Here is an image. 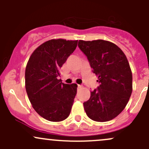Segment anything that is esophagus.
<instances>
[{
	"label": "esophagus",
	"mask_w": 149,
	"mask_h": 149,
	"mask_svg": "<svg viewBox=\"0 0 149 149\" xmlns=\"http://www.w3.org/2000/svg\"><path fill=\"white\" fill-rule=\"evenodd\" d=\"M81 86H82L81 85H80V84H78V87H79V88H81Z\"/></svg>",
	"instance_id": "34e87169"
}]
</instances>
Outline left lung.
Here are the masks:
<instances>
[{
	"label": "left lung",
	"mask_w": 149,
	"mask_h": 149,
	"mask_svg": "<svg viewBox=\"0 0 149 149\" xmlns=\"http://www.w3.org/2000/svg\"><path fill=\"white\" fill-rule=\"evenodd\" d=\"M78 46L100 83L84 103L86 113L92 120H111L125 109L131 96L133 76L127 58L120 48L105 40H79Z\"/></svg>",
	"instance_id": "1"
}]
</instances>
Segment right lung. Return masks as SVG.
Returning <instances> with one entry per match:
<instances>
[{"label":"right lung","instance_id":"add662e5","mask_svg":"<svg viewBox=\"0 0 149 149\" xmlns=\"http://www.w3.org/2000/svg\"><path fill=\"white\" fill-rule=\"evenodd\" d=\"M78 40H51L33 52L25 70V87L34 110L47 120L60 122L70 115L77 84H63L60 69L73 52Z\"/></svg>","mask_w":149,"mask_h":149}]
</instances>
